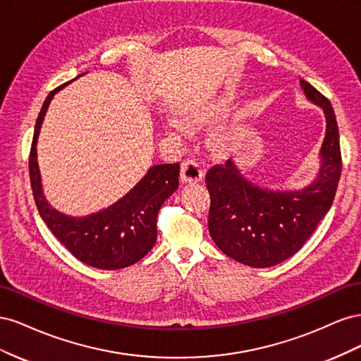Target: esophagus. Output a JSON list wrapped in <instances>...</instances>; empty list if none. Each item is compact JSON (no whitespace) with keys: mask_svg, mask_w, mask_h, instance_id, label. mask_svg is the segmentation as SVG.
<instances>
[{"mask_svg":"<svg viewBox=\"0 0 361 361\" xmlns=\"http://www.w3.org/2000/svg\"><path fill=\"white\" fill-rule=\"evenodd\" d=\"M203 178V169L199 161L185 159L180 166V179L182 182H199Z\"/></svg>","mask_w":361,"mask_h":361,"instance_id":"34e87169","label":"esophagus"}]
</instances>
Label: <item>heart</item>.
<instances>
[{"mask_svg": "<svg viewBox=\"0 0 361 361\" xmlns=\"http://www.w3.org/2000/svg\"><path fill=\"white\" fill-rule=\"evenodd\" d=\"M220 110V104L215 102H206V101H191L180 104L176 108V116L179 122L185 125L197 126L206 123L207 120H211ZM174 129H179L178 125H173ZM233 135L232 130L227 129H216L211 137V143L216 150H224L231 145Z\"/></svg>", "mask_w": 361, "mask_h": 361, "instance_id": "b5f03b06", "label": "heart"}]
</instances>
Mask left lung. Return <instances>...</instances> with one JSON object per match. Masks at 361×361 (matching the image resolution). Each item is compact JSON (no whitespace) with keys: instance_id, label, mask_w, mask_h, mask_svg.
I'll return each instance as SVG.
<instances>
[{"instance_id":"8db88e82","label":"left lung","mask_w":361,"mask_h":361,"mask_svg":"<svg viewBox=\"0 0 361 361\" xmlns=\"http://www.w3.org/2000/svg\"><path fill=\"white\" fill-rule=\"evenodd\" d=\"M301 87L312 102L324 108L326 118L318 179L301 191L274 192L251 185L232 161L206 173L209 233L226 256L248 267H274L297 253L330 211L341 179L342 154L333 106L307 81L301 80Z\"/></svg>"}]
</instances>
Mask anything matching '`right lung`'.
I'll list each match as a JSON object with an SVG mask.
<instances>
[{"label": "right lung", "instance_id": "1", "mask_svg": "<svg viewBox=\"0 0 361 361\" xmlns=\"http://www.w3.org/2000/svg\"><path fill=\"white\" fill-rule=\"evenodd\" d=\"M66 84L48 94L37 117L28 157L32 197L42 220L76 259L99 269L126 268L154 247L158 211L179 187L180 166L179 162L154 166L122 200L99 214L71 218L51 209L40 188L36 143L52 96Z\"/></svg>", "mask_w": 361, "mask_h": 361}]
</instances>
